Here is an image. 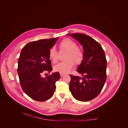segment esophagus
Returning a JSON list of instances; mask_svg holds the SVG:
<instances>
[{"instance_id": "1", "label": "esophagus", "mask_w": 128, "mask_h": 128, "mask_svg": "<svg viewBox=\"0 0 128 128\" xmlns=\"http://www.w3.org/2000/svg\"><path fill=\"white\" fill-rule=\"evenodd\" d=\"M60 75L61 77H62L64 75V74H63V73H60Z\"/></svg>"}]
</instances>
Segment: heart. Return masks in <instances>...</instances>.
I'll use <instances>...</instances> for the list:
<instances>
[{
    "mask_svg": "<svg viewBox=\"0 0 128 128\" xmlns=\"http://www.w3.org/2000/svg\"><path fill=\"white\" fill-rule=\"evenodd\" d=\"M60 52H67L64 56L65 61L58 64L54 67V70L60 73H68L74 66L80 64L84 59V52L78 48L76 42L69 38L63 40L59 44ZM48 56L53 63L55 64L59 58V53L54 47H52L49 50Z\"/></svg>",
    "mask_w": 128,
    "mask_h": 128,
    "instance_id": "1",
    "label": "heart"
}]
</instances>
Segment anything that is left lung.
I'll list each match as a JSON object with an SVG mask.
<instances>
[{"label":"left lung","instance_id":"obj_1","mask_svg":"<svg viewBox=\"0 0 128 128\" xmlns=\"http://www.w3.org/2000/svg\"><path fill=\"white\" fill-rule=\"evenodd\" d=\"M82 45L84 59L77 71L82 77L70 75L69 90L72 96L80 102L96 98L102 90L106 80L107 60L101 45L83 34H70Z\"/></svg>","mask_w":128,"mask_h":128}]
</instances>
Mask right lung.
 Wrapping results in <instances>:
<instances>
[{
  "label": "right lung",
  "mask_w": 128,
  "mask_h": 128,
  "mask_svg": "<svg viewBox=\"0 0 128 128\" xmlns=\"http://www.w3.org/2000/svg\"><path fill=\"white\" fill-rule=\"evenodd\" d=\"M58 40L50 38L29 42L23 48L18 59V73L22 90L38 102L52 97L56 90V82L60 78L58 72L45 78L42 76L43 73L52 70L48 52Z\"/></svg>",
  "instance_id": "add662e5"
}]
</instances>
